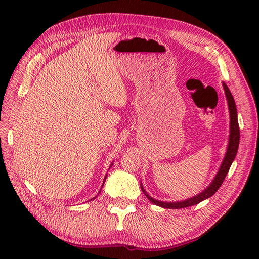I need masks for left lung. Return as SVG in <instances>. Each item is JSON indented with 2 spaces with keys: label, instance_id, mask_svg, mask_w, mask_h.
<instances>
[{
  "label": "left lung",
  "instance_id": "obj_1",
  "mask_svg": "<svg viewBox=\"0 0 259 259\" xmlns=\"http://www.w3.org/2000/svg\"><path fill=\"white\" fill-rule=\"evenodd\" d=\"M223 88L225 91V96H226V100L228 103V110H229V137H228V145L226 153H225L223 161L221 163V167H219L217 174L214 175L212 181L209 186H207L205 189H203L199 194L196 196H192L188 199L180 200V201H161L152 198L148 192L146 191L145 187L142 186V183L140 184L141 190L144 192L145 196L149 199L153 205L159 206L161 208H167V209H180V208H186L197 205L203 200L210 198L214 192H216L219 187L222 186L223 181L226 177L229 168L232 166L233 161L235 160L236 155H237L238 151V146H239V125H238V119H237V108H236V103L234 100V97L232 96V92L229 91L228 87L226 85L225 82H223Z\"/></svg>",
  "mask_w": 259,
  "mask_h": 259
}]
</instances>
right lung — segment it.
Segmentation results:
<instances>
[{
    "instance_id": "add662e5",
    "label": "right lung",
    "mask_w": 259,
    "mask_h": 259,
    "mask_svg": "<svg viewBox=\"0 0 259 259\" xmlns=\"http://www.w3.org/2000/svg\"><path fill=\"white\" fill-rule=\"evenodd\" d=\"M112 166H113V162H112L111 164H110V167H109V169H110V168H111ZM107 177H108V175H106V177H104V179H103V183H102V186H101V188H100V190H99V194H100V192H101V189H102V187H103V185H104V181H106ZM99 194H98V195H99ZM98 195H97V196H98ZM97 196H96V197H93V198H92V199H96V198H97ZM92 199H91V200H92Z\"/></svg>"
}]
</instances>
